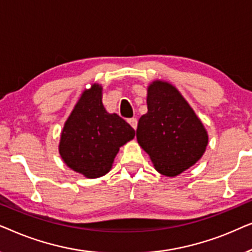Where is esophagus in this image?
Instances as JSON below:
<instances>
[{
	"mask_svg": "<svg viewBox=\"0 0 252 252\" xmlns=\"http://www.w3.org/2000/svg\"><path fill=\"white\" fill-rule=\"evenodd\" d=\"M128 123H129V125L132 126L134 129H136V127H137V119H136V118H130V119H128Z\"/></svg>",
	"mask_w": 252,
	"mask_h": 252,
	"instance_id": "obj_1",
	"label": "esophagus"
}]
</instances>
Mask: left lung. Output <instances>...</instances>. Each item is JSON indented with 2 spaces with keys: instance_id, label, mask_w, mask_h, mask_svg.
Wrapping results in <instances>:
<instances>
[{
  "instance_id": "obj_1",
  "label": "left lung",
  "mask_w": 252,
  "mask_h": 252,
  "mask_svg": "<svg viewBox=\"0 0 252 252\" xmlns=\"http://www.w3.org/2000/svg\"><path fill=\"white\" fill-rule=\"evenodd\" d=\"M148 112L139 120L137 142L160 174L177 177L203 156L208 133L174 86L156 80L148 87Z\"/></svg>"
}]
</instances>
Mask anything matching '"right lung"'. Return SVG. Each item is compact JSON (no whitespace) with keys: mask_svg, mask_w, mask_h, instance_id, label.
<instances>
[{"mask_svg":"<svg viewBox=\"0 0 252 252\" xmlns=\"http://www.w3.org/2000/svg\"><path fill=\"white\" fill-rule=\"evenodd\" d=\"M135 136L128 123L108 113L102 87L94 84L81 94L62 130L60 155L64 163L86 178H99L111 170L119 148Z\"/></svg>","mask_w":252,"mask_h":252,"instance_id":"obj_1","label":"right lung"}]
</instances>
